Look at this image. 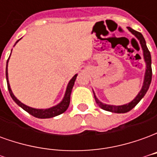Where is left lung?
<instances>
[{
    "label": "left lung",
    "mask_w": 157,
    "mask_h": 157,
    "mask_svg": "<svg viewBox=\"0 0 157 157\" xmlns=\"http://www.w3.org/2000/svg\"><path fill=\"white\" fill-rule=\"evenodd\" d=\"M127 29L136 39H138L139 42H140V47H141L142 53H143V59H144V61L145 63V75H144V81H143V85H142L141 89L139 92L138 94L136 95V97L132 100L131 102L126 103V104H124V105H110V104L103 103L101 101H99V99L97 98L94 91L92 90L93 91V95H94V98H95V100L97 103H98V105L103 110H106V111H109V112L111 113H124L130 111L132 109H134L135 106L138 104L139 102L144 98V96L145 95V93L148 91L150 85H151V53L149 51L147 46H146L145 39H144V37L140 33L135 31V30L129 28V27H128Z\"/></svg>",
    "instance_id": "8db88e82"
}]
</instances>
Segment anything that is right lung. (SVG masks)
I'll return each instance as SVG.
<instances>
[{
    "mask_svg": "<svg viewBox=\"0 0 157 157\" xmlns=\"http://www.w3.org/2000/svg\"><path fill=\"white\" fill-rule=\"evenodd\" d=\"M22 39V38H21ZM18 39L17 41L16 42L15 45L17 44V43L20 40ZM14 45V46H15ZM12 54V53H11ZM11 56V55H10ZM10 56H9L8 59L6 61V82H7V87H8V91L10 95L12 97V98L13 99V101L19 106L21 107L23 110H25L26 112H28L29 114H31L33 117H36V118H53V117H55V116H58L59 114H61L63 113H65L67 109H68L69 105H70V101H71V91L73 86H74V84H75V81L76 79V76H77V74H75L73 77H72L70 82H68V85L66 86V89H65V95L63 97V98L60 102H59L58 104L53 106V107H50V108H48V109H35V108H32V107H29V106L26 105L24 103H22L20 100L17 98L15 97V95L13 94V92L12 91V88H11V86H10V83H9L8 80V70H7V66H8V61L9 59H10Z\"/></svg>",
    "mask_w": 157,
    "mask_h": 157,
    "instance_id": "add662e5",
    "label": "right lung"
}]
</instances>
